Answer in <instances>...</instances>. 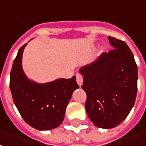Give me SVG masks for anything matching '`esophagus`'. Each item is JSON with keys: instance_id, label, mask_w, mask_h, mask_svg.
<instances>
[{"instance_id": "obj_1", "label": "esophagus", "mask_w": 146, "mask_h": 146, "mask_svg": "<svg viewBox=\"0 0 146 146\" xmlns=\"http://www.w3.org/2000/svg\"><path fill=\"white\" fill-rule=\"evenodd\" d=\"M76 81H77V83L79 84V86H81L83 82V75H80V74H77L76 75Z\"/></svg>"}]
</instances>
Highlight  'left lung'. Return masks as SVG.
Returning <instances> with one entry per match:
<instances>
[{"label":"left lung","mask_w":146,"mask_h":146,"mask_svg":"<svg viewBox=\"0 0 146 146\" xmlns=\"http://www.w3.org/2000/svg\"><path fill=\"white\" fill-rule=\"evenodd\" d=\"M108 39L113 49L80 69L86 113L94 125L102 129L113 128L125 120L137 91V67L131 50L124 41Z\"/></svg>","instance_id":"8db88e82"}]
</instances>
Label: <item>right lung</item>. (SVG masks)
<instances>
[{"instance_id": "obj_1", "label": "right lung", "mask_w": 146, "mask_h": 146, "mask_svg": "<svg viewBox=\"0 0 146 146\" xmlns=\"http://www.w3.org/2000/svg\"><path fill=\"white\" fill-rule=\"evenodd\" d=\"M26 45L19 49L10 73L9 87L14 104L32 127L39 130L52 129L62 123L72 93L79 86L75 76L43 84L28 79L22 69V55Z\"/></svg>"}]
</instances>
